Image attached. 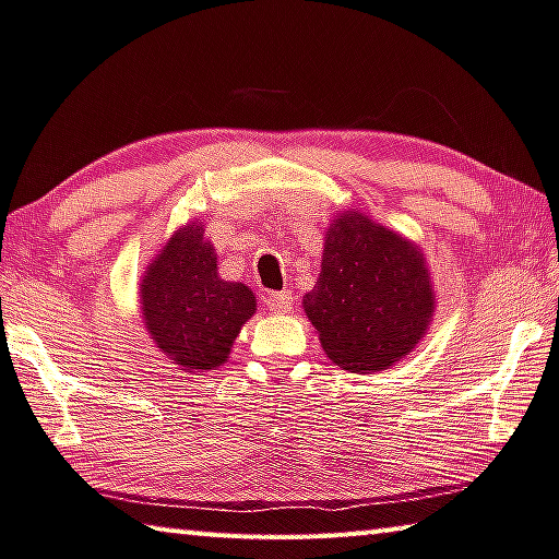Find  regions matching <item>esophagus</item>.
Segmentation results:
<instances>
[{
  "label": "esophagus",
  "instance_id": "34e87169",
  "mask_svg": "<svg viewBox=\"0 0 559 559\" xmlns=\"http://www.w3.org/2000/svg\"><path fill=\"white\" fill-rule=\"evenodd\" d=\"M263 302H266V308L271 312L276 314H286L290 310V302H293V296L288 290L283 293H266V298H263Z\"/></svg>",
  "mask_w": 559,
  "mask_h": 559
}]
</instances>
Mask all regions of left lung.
Returning a JSON list of instances; mask_svg holds the SVG:
<instances>
[{
    "mask_svg": "<svg viewBox=\"0 0 559 559\" xmlns=\"http://www.w3.org/2000/svg\"><path fill=\"white\" fill-rule=\"evenodd\" d=\"M328 357L347 371H383L430 330L435 288L423 249L359 210L334 215L314 288L302 296Z\"/></svg>",
    "mask_w": 559,
    "mask_h": 559,
    "instance_id": "8db88e82",
    "label": "left lung"
}]
</instances>
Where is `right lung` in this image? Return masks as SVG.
<instances>
[{"instance_id": "add662e5", "label": "right lung", "mask_w": 559, "mask_h": 559, "mask_svg": "<svg viewBox=\"0 0 559 559\" xmlns=\"http://www.w3.org/2000/svg\"><path fill=\"white\" fill-rule=\"evenodd\" d=\"M139 302L151 340L182 371L222 367L257 312L247 283L219 278L217 251L198 219L178 227L148 263Z\"/></svg>"}]
</instances>
